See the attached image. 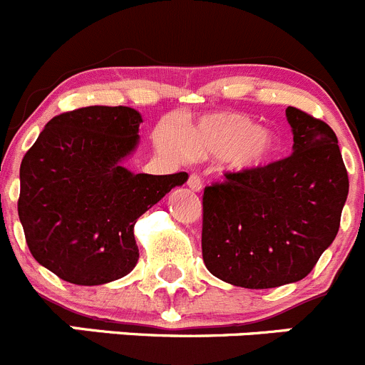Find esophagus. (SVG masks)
I'll return each mask as SVG.
<instances>
[{
	"instance_id": "esophagus-1",
	"label": "esophagus",
	"mask_w": 365,
	"mask_h": 365,
	"mask_svg": "<svg viewBox=\"0 0 365 365\" xmlns=\"http://www.w3.org/2000/svg\"><path fill=\"white\" fill-rule=\"evenodd\" d=\"M188 186L190 190H193V192H200V190H202V179H200L197 173H192L188 179Z\"/></svg>"
}]
</instances>
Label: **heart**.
<instances>
[{
    "instance_id": "b5f03b06",
    "label": "heart",
    "mask_w": 365,
    "mask_h": 365,
    "mask_svg": "<svg viewBox=\"0 0 365 365\" xmlns=\"http://www.w3.org/2000/svg\"><path fill=\"white\" fill-rule=\"evenodd\" d=\"M159 147L177 159H207L222 155L227 172L251 173L276 155L277 136L242 114H213L175 134L163 130Z\"/></svg>"
}]
</instances>
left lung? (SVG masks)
Instances as JSON below:
<instances>
[{
    "instance_id": "8db88e82",
    "label": "left lung",
    "mask_w": 365,
    "mask_h": 365,
    "mask_svg": "<svg viewBox=\"0 0 365 365\" xmlns=\"http://www.w3.org/2000/svg\"><path fill=\"white\" fill-rule=\"evenodd\" d=\"M294 152L251 173H225L202 197V258L218 279L274 289L312 272L335 240L349 179L328 123L287 107Z\"/></svg>"
}]
</instances>
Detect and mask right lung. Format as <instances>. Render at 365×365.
<instances>
[{
    "instance_id": "right-lung-1",
    "label": "right lung",
    "mask_w": 365,
    "mask_h": 365,
    "mask_svg": "<svg viewBox=\"0 0 365 365\" xmlns=\"http://www.w3.org/2000/svg\"><path fill=\"white\" fill-rule=\"evenodd\" d=\"M141 114L91 106L51 118L21 161L17 213L34 258L75 284L127 276L140 251L138 218L188 173L148 175L121 165L140 141Z\"/></svg>"
}]
</instances>
